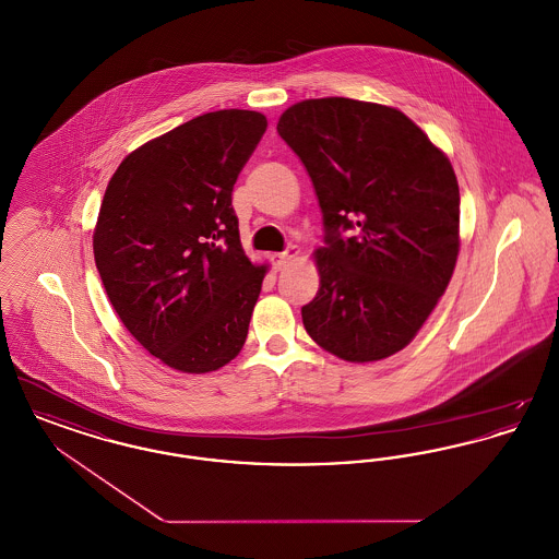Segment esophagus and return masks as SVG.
<instances>
[{"label": "esophagus", "mask_w": 559, "mask_h": 559, "mask_svg": "<svg viewBox=\"0 0 559 559\" xmlns=\"http://www.w3.org/2000/svg\"><path fill=\"white\" fill-rule=\"evenodd\" d=\"M297 255V247H287L283 253H274L270 260H272V266L274 270H281L287 262H292L293 258Z\"/></svg>", "instance_id": "obj_1"}]
</instances>
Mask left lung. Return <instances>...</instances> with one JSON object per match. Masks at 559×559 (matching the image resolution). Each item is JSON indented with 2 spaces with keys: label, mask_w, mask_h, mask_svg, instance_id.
<instances>
[{
  "label": "left lung",
  "mask_w": 559,
  "mask_h": 559,
  "mask_svg": "<svg viewBox=\"0 0 559 559\" xmlns=\"http://www.w3.org/2000/svg\"><path fill=\"white\" fill-rule=\"evenodd\" d=\"M276 130L304 163L322 212L320 289L301 308L308 335L349 362L396 354L456 264L451 160L404 112L352 98L297 103Z\"/></svg>",
  "instance_id": "8db88e82"
}]
</instances>
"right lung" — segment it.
<instances>
[{"instance_id":"right-lung-1","label":"right lung","mask_w":559,"mask_h":559,"mask_svg":"<svg viewBox=\"0 0 559 559\" xmlns=\"http://www.w3.org/2000/svg\"><path fill=\"white\" fill-rule=\"evenodd\" d=\"M266 128L255 110L205 112L133 151L108 182L96 267L126 329L176 371H215L247 340L266 266L242 251L233 188Z\"/></svg>"}]
</instances>
